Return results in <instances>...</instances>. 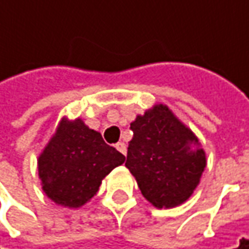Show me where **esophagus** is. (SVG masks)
Masks as SVG:
<instances>
[{"mask_svg": "<svg viewBox=\"0 0 249 249\" xmlns=\"http://www.w3.org/2000/svg\"><path fill=\"white\" fill-rule=\"evenodd\" d=\"M116 148L119 149L120 152H121V154L123 155H126V145H125L124 142H117V144H116Z\"/></svg>", "mask_w": 249, "mask_h": 249, "instance_id": "34e87169", "label": "esophagus"}]
</instances>
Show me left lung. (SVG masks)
<instances>
[{
    "label": "left lung",
    "instance_id": "8db88e82",
    "mask_svg": "<svg viewBox=\"0 0 249 249\" xmlns=\"http://www.w3.org/2000/svg\"><path fill=\"white\" fill-rule=\"evenodd\" d=\"M133 137L125 166L142 194L156 208L183 203L206 167L198 139L164 105H156L130 124Z\"/></svg>",
    "mask_w": 249,
    "mask_h": 249
}]
</instances>
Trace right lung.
<instances>
[{
    "mask_svg": "<svg viewBox=\"0 0 249 249\" xmlns=\"http://www.w3.org/2000/svg\"><path fill=\"white\" fill-rule=\"evenodd\" d=\"M125 161L82 120H62L39 156V177L48 198L67 208H79L98 191L101 180Z\"/></svg>",
    "mask_w": 249,
    "mask_h": 249,
    "instance_id": "obj_1",
    "label": "right lung"
}]
</instances>
